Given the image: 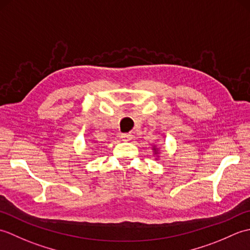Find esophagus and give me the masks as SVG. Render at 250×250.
I'll use <instances>...</instances> for the list:
<instances>
[{
  "label": "esophagus",
  "mask_w": 250,
  "mask_h": 250,
  "mask_svg": "<svg viewBox=\"0 0 250 250\" xmlns=\"http://www.w3.org/2000/svg\"><path fill=\"white\" fill-rule=\"evenodd\" d=\"M121 140L122 141H131L132 140V134L131 133H125V134H121Z\"/></svg>",
  "instance_id": "esophagus-1"
}]
</instances>
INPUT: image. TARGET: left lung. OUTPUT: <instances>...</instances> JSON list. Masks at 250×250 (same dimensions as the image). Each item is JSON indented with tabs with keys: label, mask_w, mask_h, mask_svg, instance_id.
Wrapping results in <instances>:
<instances>
[{
	"label": "left lung",
	"mask_w": 250,
	"mask_h": 250,
	"mask_svg": "<svg viewBox=\"0 0 250 250\" xmlns=\"http://www.w3.org/2000/svg\"><path fill=\"white\" fill-rule=\"evenodd\" d=\"M161 148L159 147V146H157V145H153L152 146V152H153V155H155V157H156V160H158L159 158H160V155H161Z\"/></svg>",
	"instance_id": "8db88e82"
}]
</instances>
